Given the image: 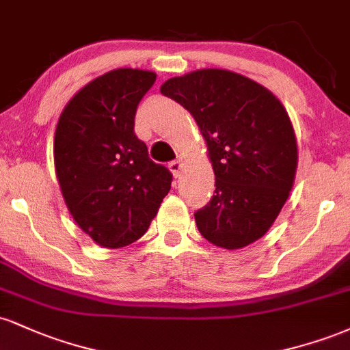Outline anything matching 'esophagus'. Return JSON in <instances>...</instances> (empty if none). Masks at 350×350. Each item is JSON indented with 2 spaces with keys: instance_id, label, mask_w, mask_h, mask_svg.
<instances>
[{
  "instance_id": "obj_1",
  "label": "esophagus",
  "mask_w": 350,
  "mask_h": 350,
  "mask_svg": "<svg viewBox=\"0 0 350 350\" xmlns=\"http://www.w3.org/2000/svg\"><path fill=\"white\" fill-rule=\"evenodd\" d=\"M183 161H180V159H176V161H172L171 164H170V171L172 172V176H174V178H178V176L180 174V170H183Z\"/></svg>"
}]
</instances>
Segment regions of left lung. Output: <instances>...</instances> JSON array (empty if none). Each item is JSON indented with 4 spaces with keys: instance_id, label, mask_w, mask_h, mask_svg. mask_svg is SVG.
I'll list each match as a JSON object with an SVG mask.
<instances>
[{
    "instance_id": "left-lung-1",
    "label": "left lung",
    "mask_w": 350,
    "mask_h": 350,
    "mask_svg": "<svg viewBox=\"0 0 350 350\" xmlns=\"http://www.w3.org/2000/svg\"><path fill=\"white\" fill-rule=\"evenodd\" d=\"M161 94L194 116L215 174L196 212L200 235L227 250L262 239L286 202L298 166L290 116L268 88L224 69L172 77Z\"/></svg>"
}]
</instances>
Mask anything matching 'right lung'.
<instances>
[{
  "label": "right lung",
  "mask_w": 350,
  "mask_h": 350,
  "mask_svg": "<svg viewBox=\"0 0 350 350\" xmlns=\"http://www.w3.org/2000/svg\"><path fill=\"white\" fill-rule=\"evenodd\" d=\"M156 74L115 69L70 98L54 136L55 174L70 215L105 248L133 243L150 227L172 174L135 135L138 103Z\"/></svg>",
  "instance_id": "1"
}]
</instances>
